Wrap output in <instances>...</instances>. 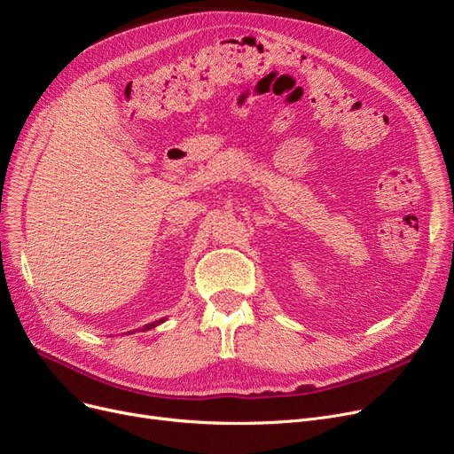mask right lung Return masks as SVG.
Segmentation results:
<instances>
[{"label": "right lung", "mask_w": 454, "mask_h": 454, "mask_svg": "<svg viewBox=\"0 0 454 454\" xmlns=\"http://www.w3.org/2000/svg\"><path fill=\"white\" fill-rule=\"evenodd\" d=\"M165 321H167V319L161 317V319H157V321H153V323H148V325L143 326V332H145V330H152V328H155L157 325H161V323H165ZM133 332H135V330H133ZM133 332H128V333H133Z\"/></svg>", "instance_id": "right-lung-1"}]
</instances>
